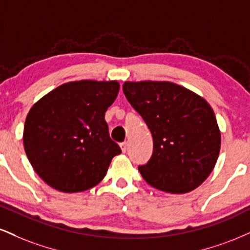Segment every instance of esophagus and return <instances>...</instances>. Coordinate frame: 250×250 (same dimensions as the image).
Returning a JSON list of instances; mask_svg holds the SVG:
<instances>
[{
	"label": "esophagus",
	"mask_w": 250,
	"mask_h": 250,
	"mask_svg": "<svg viewBox=\"0 0 250 250\" xmlns=\"http://www.w3.org/2000/svg\"><path fill=\"white\" fill-rule=\"evenodd\" d=\"M120 146H121L122 152H125V151H127V143H125V142L120 143Z\"/></svg>",
	"instance_id": "1"
}]
</instances>
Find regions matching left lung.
Here are the masks:
<instances>
[{
	"instance_id": "obj_1",
	"label": "left lung",
	"mask_w": 250,
	"mask_h": 250,
	"mask_svg": "<svg viewBox=\"0 0 250 250\" xmlns=\"http://www.w3.org/2000/svg\"><path fill=\"white\" fill-rule=\"evenodd\" d=\"M123 93L154 138L151 158L138 167L143 179L167 193H188L203 184L221 144L208 102L169 81H125Z\"/></svg>"
}]
</instances>
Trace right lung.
Masks as SVG:
<instances>
[{
	"label": "right lung",
	"mask_w": 250,
	"mask_h": 250,
	"mask_svg": "<svg viewBox=\"0 0 250 250\" xmlns=\"http://www.w3.org/2000/svg\"><path fill=\"white\" fill-rule=\"evenodd\" d=\"M119 89L117 81H72L32 106L24 125V149L47 185L74 193L104 179L114 156L121 154L104 120Z\"/></svg>",
	"instance_id": "1"
}]
</instances>
